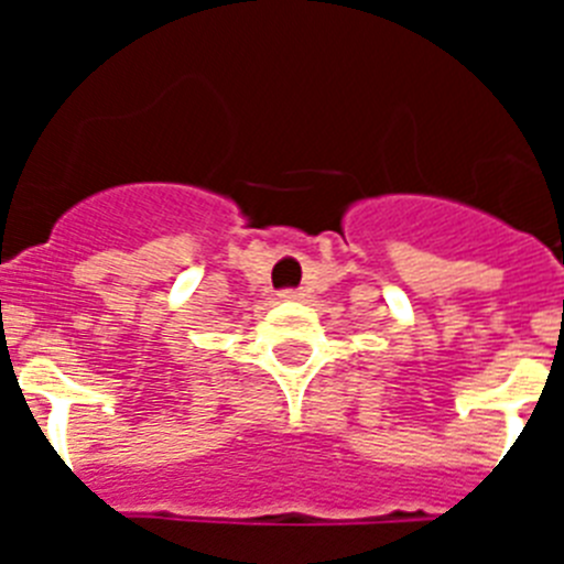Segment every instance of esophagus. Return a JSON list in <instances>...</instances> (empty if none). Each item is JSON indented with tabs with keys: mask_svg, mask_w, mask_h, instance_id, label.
<instances>
[{
	"mask_svg": "<svg viewBox=\"0 0 564 564\" xmlns=\"http://www.w3.org/2000/svg\"><path fill=\"white\" fill-rule=\"evenodd\" d=\"M279 299H285V302H299V299H305V293H302V291H293V288H288V291L279 293Z\"/></svg>",
	"mask_w": 564,
	"mask_h": 564,
	"instance_id": "esophagus-1",
	"label": "esophagus"
}]
</instances>
